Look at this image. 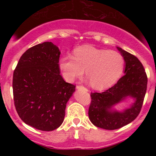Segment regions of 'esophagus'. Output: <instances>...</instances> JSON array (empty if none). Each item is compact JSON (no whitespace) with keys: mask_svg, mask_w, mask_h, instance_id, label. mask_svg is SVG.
<instances>
[{"mask_svg":"<svg viewBox=\"0 0 156 156\" xmlns=\"http://www.w3.org/2000/svg\"><path fill=\"white\" fill-rule=\"evenodd\" d=\"M76 89H78V90H84V91H87V92H88V89L87 88H85V87H83V86H78V87H76Z\"/></svg>","mask_w":156,"mask_h":156,"instance_id":"34e87169","label":"esophagus"}]
</instances>
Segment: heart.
Here are the masks:
<instances>
[{
    "label": "heart",
    "mask_w": 156,
    "mask_h": 156,
    "mask_svg": "<svg viewBox=\"0 0 156 156\" xmlns=\"http://www.w3.org/2000/svg\"><path fill=\"white\" fill-rule=\"evenodd\" d=\"M125 60L117 51L99 49L90 45L77 48L73 56L66 55L58 62L64 80L72 83L83 73L88 76L94 89H108L114 85L122 73Z\"/></svg>",
    "instance_id": "b5f03b06"
}]
</instances>
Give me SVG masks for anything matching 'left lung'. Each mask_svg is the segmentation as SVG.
<instances>
[{
	"instance_id": "obj_1",
	"label": "left lung",
	"mask_w": 156,
	"mask_h": 156,
	"mask_svg": "<svg viewBox=\"0 0 156 156\" xmlns=\"http://www.w3.org/2000/svg\"><path fill=\"white\" fill-rule=\"evenodd\" d=\"M125 60L124 76L102 93H91L89 117L92 123L105 130H115L129 124L140 112L147 91V77L144 67L135 55L117 47ZM131 98L128 108L117 111L116 105Z\"/></svg>"
}]
</instances>
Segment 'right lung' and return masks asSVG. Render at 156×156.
I'll return each instance as SVG.
<instances>
[{"label":"right lung","instance_id":"1","mask_svg":"<svg viewBox=\"0 0 156 156\" xmlns=\"http://www.w3.org/2000/svg\"><path fill=\"white\" fill-rule=\"evenodd\" d=\"M61 52L51 42L28 49L20 58L13 74L15 105L27 125L51 131L63 122L66 105L76 87L60 75Z\"/></svg>","mask_w":156,"mask_h":156}]
</instances>
